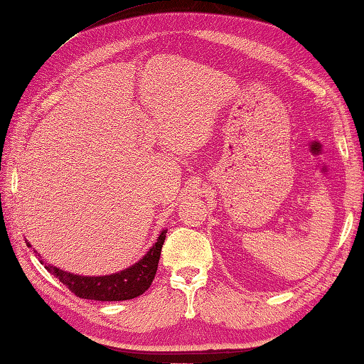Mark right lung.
<instances>
[{
    "instance_id": "add662e5",
    "label": "right lung",
    "mask_w": 364,
    "mask_h": 364,
    "mask_svg": "<svg viewBox=\"0 0 364 364\" xmlns=\"http://www.w3.org/2000/svg\"><path fill=\"white\" fill-rule=\"evenodd\" d=\"M167 230H162L159 239L154 243L141 261H138L134 266L117 272L113 275L103 277H81L63 270L52 267L49 264H44L48 272L55 275L71 293L82 297V299L94 301H127L134 299L136 296H141L151 287L157 272V264H159L161 251L165 240Z\"/></svg>"
}]
</instances>
